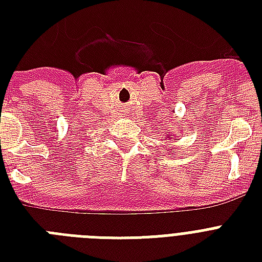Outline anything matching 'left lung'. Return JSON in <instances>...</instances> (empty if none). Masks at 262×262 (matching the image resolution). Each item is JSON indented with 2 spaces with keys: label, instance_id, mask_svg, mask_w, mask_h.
I'll return each instance as SVG.
<instances>
[{
  "label": "left lung",
  "instance_id": "obj_1",
  "mask_svg": "<svg viewBox=\"0 0 262 262\" xmlns=\"http://www.w3.org/2000/svg\"><path fill=\"white\" fill-rule=\"evenodd\" d=\"M164 139L167 140V139H171V137H170V135H168V136H167V137H164ZM172 151H174V148H172ZM174 154H175V152H174Z\"/></svg>",
  "mask_w": 262,
  "mask_h": 262
}]
</instances>
